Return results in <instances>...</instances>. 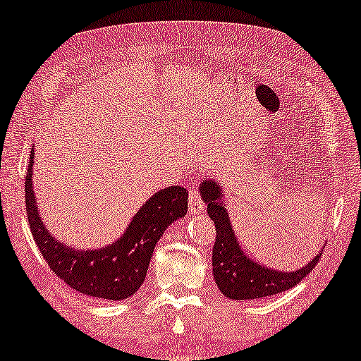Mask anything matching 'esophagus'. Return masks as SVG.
<instances>
[{"label":"esophagus","instance_id":"1","mask_svg":"<svg viewBox=\"0 0 361 361\" xmlns=\"http://www.w3.org/2000/svg\"><path fill=\"white\" fill-rule=\"evenodd\" d=\"M204 209H205V204H204V200H202L199 190L190 189V192H189V212L190 214L199 215V214H202V210Z\"/></svg>","mask_w":361,"mask_h":361}]
</instances>
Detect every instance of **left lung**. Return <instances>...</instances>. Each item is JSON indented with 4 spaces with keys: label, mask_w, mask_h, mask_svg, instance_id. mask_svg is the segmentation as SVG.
<instances>
[{
    "label": "left lung",
    "mask_w": 361,
    "mask_h": 361,
    "mask_svg": "<svg viewBox=\"0 0 361 361\" xmlns=\"http://www.w3.org/2000/svg\"><path fill=\"white\" fill-rule=\"evenodd\" d=\"M199 190L202 200L207 204V214L214 220L216 228L212 266L215 283L225 298L233 300L271 298L294 288L317 264L320 251L312 261L295 271H279L253 259L246 255L236 238L228 210L225 207V192L221 184L214 177H205L200 182Z\"/></svg>",
    "instance_id": "obj_1"
}]
</instances>
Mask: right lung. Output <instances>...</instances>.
<instances>
[{
  "label": "right lung",
  "instance_id": "right-lung-1",
  "mask_svg": "<svg viewBox=\"0 0 361 361\" xmlns=\"http://www.w3.org/2000/svg\"><path fill=\"white\" fill-rule=\"evenodd\" d=\"M34 154L32 146L26 176V212L44 259L63 283L78 293L106 300L131 298L146 279L156 243L167 226L185 216L189 192L180 185L161 189L141 205L113 243L102 248H73L56 238L39 214L32 187Z\"/></svg>",
  "mask_w": 361,
  "mask_h": 361
}]
</instances>
